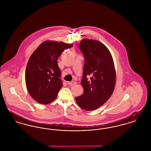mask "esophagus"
<instances>
[{
    "label": "esophagus",
    "mask_w": 151,
    "mask_h": 151,
    "mask_svg": "<svg viewBox=\"0 0 151 151\" xmlns=\"http://www.w3.org/2000/svg\"><path fill=\"white\" fill-rule=\"evenodd\" d=\"M76 84H77V82H76V81H73L72 82H69V85L70 86H73V85H76Z\"/></svg>",
    "instance_id": "34e87169"
}]
</instances>
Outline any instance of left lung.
Wrapping results in <instances>:
<instances>
[{
  "instance_id": "obj_1",
  "label": "left lung",
  "mask_w": 151,
  "mask_h": 151,
  "mask_svg": "<svg viewBox=\"0 0 151 151\" xmlns=\"http://www.w3.org/2000/svg\"><path fill=\"white\" fill-rule=\"evenodd\" d=\"M79 48L85 58L81 79L83 94L77 96L76 101L82 109L94 110L113 93L116 81L114 64L109 49L98 41L83 39Z\"/></svg>"
}]
</instances>
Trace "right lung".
Masks as SVG:
<instances>
[{"label": "right lung", "instance_id": "right-lung-1", "mask_svg": "<svg viewBox=\"0 0 151 151\" xmlns=\"http://www.w3.org/2000/svg\"><path fill=\"white\" fill-rule=\"evenodd\" d=\"M72 46L63 42L45 41L30 57L25 70V83L37 102L47 104L57 98L63 86L57 59L65 49Z\"/></svg>", "mask_w": 151, "mask_h": 151}]
</instances>
